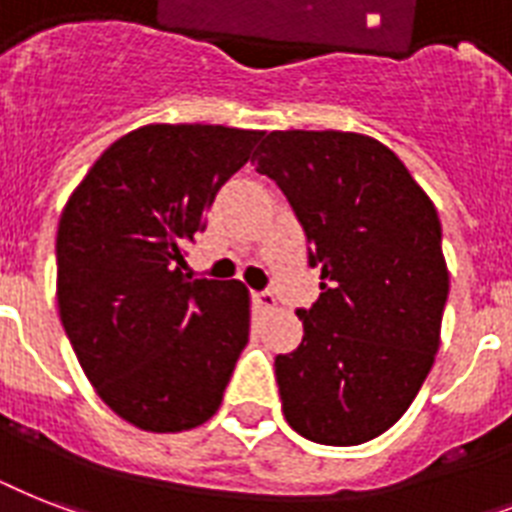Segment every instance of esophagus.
<instances>
[{
    "label": "esophagus",
    "mask_w": 512,
    "mask_h": 512,
    "mask_svg": "<svg viewBox=\"0 0 512 512\" xmlns=\"http://www.w3.org/2000/svg\"><path fill=\"white\" fill-rule=\"evenodd\" d=\"M252 300H255L257 311H273V308H276V303H279L273 292H255V295H252Z\"/></svg>",
    "instance_id": "34e87169"
}]
</instances>
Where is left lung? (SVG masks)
<instances>
[{
	"instance_id": "8db88e82",
	"label": "left lung",
	"mask_w": 512,
	"mask_h": 512,
	"mask_svg": "<svg viewBox=\"0 0 512 512\" xmlns=\"http://www.w3.org/2000/svg\"><path fill=\"white\" fill-rule=\"evenodd\" d=\"M276 180L321 268L297 316L303 342L276 356L284 417L300 436L356 446L396 425L441 345L449 271L441 220L404 162L358 132H268L252 156Z\"/></svg>"
}]
</instances>
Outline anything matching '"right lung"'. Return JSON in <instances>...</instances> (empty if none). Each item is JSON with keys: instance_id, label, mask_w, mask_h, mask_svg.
<instances>
[{"instance_id": "add662e5", "label": "right lung", "mask_w": 512, "mask_h": 512, "mask_svg": "<svg viewBox=\"0 0 512 512\" xmlns=\"http://www.w3.org/2000/svg\"><path fill=\"white\" fill-rule=\"evenodd\" d=\"M260 130L146 124L100 154L58 223V311L98 396L122 420L180 433L220 409L249 340V289L191 279L185 244Z\"/></svg>"}]
</instances>
